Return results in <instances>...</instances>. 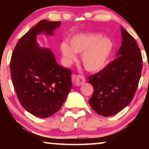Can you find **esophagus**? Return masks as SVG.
I'll list each match as a JSON object with an SVG mask.
<instances>
[{
    "mask_svg": "<svg viewBox=\"0 0 149 149\" xmlns=\"http://www.w3.org/2000/svg\"><path fill=\"white\" fill-rule=\"evenodd\" d=\"M74 82L77 86H80V85H82L85 82V78L82 75L78 74L75 77Z\"/></svg>",
    "mask_w": 149,
    "mask_h": 149,
    "instance_id": "1",
    "label": "esophagus"
}]
</instances>
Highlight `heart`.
<instances>
[{
  "instance_id": "b5f03b06",
  "label": "heart",
  "mask_w": 149,
  "mask_h": 149,
  "mask_svg": "<svg viewBox=\"0 0 149 149\" xmlns=\"http://www.w3.org/2000/svg\"><path fill=\"white\" fill-rule=\"evenodd\" d=\"M68 45L63 42L61 51L68 62L76 58L75 53L81 54V61L87 70L95 72L107 64L114 48L113 42L99 34H77L71 38Z\"/></svg>"
}]
</instances>
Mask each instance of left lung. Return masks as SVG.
I'll use <instances>...</instances> for the list:
<instances>
[{"instance_id": "obj_1", "label": "left lung", "mask_w": 149, "mask_h": 149, "mask_svg": "<svg viewBox=\"0 0 149 149\" xmlns=\"http://www.w3.org/2000/svg\"><path fill=\"white\" fill-rule=\"evenodd\" d=\"M121 30L123 40L119 56L88 77V83L93 87L89 105L104 117L115 115L131 102L141 77L142 57L139 46L122 26Z\"/></svg>"}]
</instances>
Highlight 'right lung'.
Segmentation results:
<instances>
[{
    "label": "right lung",
    "instance_id": "right-lung-1",
    "mask_svg": "<svg viewBox=\"0 0 149 149\" xmlns=\"http://www.w3.org/2000/svg\"><path fill=\"white\" fill-rule=\"evenodd\" d=\"M61 22L42 19L22 36L10 62L11 81L20 104L40 118L58 112L72 87L70 69L58 65L49 49H40L36 36L42 32L52 34Z\"/></svg>",
    "mask_w": 149,
    "mask_h": 149
}]
</instances>
